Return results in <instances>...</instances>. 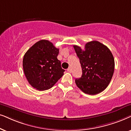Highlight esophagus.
<instances>
[{
    "label": "esophagus",
    "instance_id": "esophagus-1",
    "mask_svg": "<svg viewBox=\"0 0 131 131\" xmlns=\"http://www.w3.org/2000/svg\"><path fill=\"white\" fill-rule=\"evenodd\" d=\"M67 71H68V72H72V69H71V67H69V68H68L67 69Z\"/></svg>",
    "mask_w": 131,
    "mask_h": 131
}]
</instances>
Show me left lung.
Returning a JSON list of instances; mask_svg holds the SVG:
<instances>
[{"label": "left lung", "mask_w": 131, "mask_h": 131, "mask_svg": "<svg viewBox=\"0 0 131 131\" xmlns=\"http://www.w3.org/2000/svg\"><path fill=\"white\" fill-rule=\"evenodd\" d=\"M82 68L81 77L75 79L77 86L84 93L98 94L110 83L114 71V59L108 48L96 41L89 42L84 50L74 45Z\"/></svg>", "instance_id": "1"}]
</instances>
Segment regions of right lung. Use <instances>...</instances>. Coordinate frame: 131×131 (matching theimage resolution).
Here are the masks:
<instances>
[{
  "instance_id": "obj_1",
  "label": "right lung",
  "mask_w": 131,
  "mask_h": 131,
  "mask_svg": "<svg viewBox=\"0 0 131 131\" xmlns=\"http://www.w3.org/2000/svg\"><path fill=\"white\" fill-rule=\"evenodd\" d=\"M59 48L48 40H41L27 50L23 67L28 82L39 91L51 88L63 75L64 69L57 59Z\"/></svg>"
}]
</instances>
